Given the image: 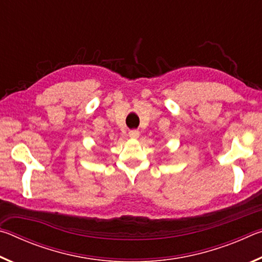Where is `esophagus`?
I'll return each mask as SVG.
<instances>
[{
    "instance_id": "34e87169",
    "label": "esophagus",
    "mask_w": 262,
    "mask_h": 262,
    "mask_svg": "<svg viewBox=\"0 0 262 262\" xmlns=\"http://www.w3.org/2000/svg\"><path fill=\"white\" fill-rule=\"evenodd\" d=\"M128 135H129L130 139H137V137L140 136V132H139V130H136V129H134V130H130L129 133H128Z\"/></svg>"
}]
</instances>
